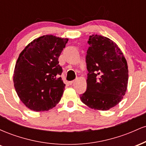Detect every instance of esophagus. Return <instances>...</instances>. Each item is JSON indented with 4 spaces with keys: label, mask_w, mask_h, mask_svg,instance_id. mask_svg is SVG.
<instances>
[{
    "label": "esophagus",
    "mask_w": 146,
    "mask_h": 146,
    "mask_svg": "<svg viewBox=\"0 0 146 146\" xmlns=\"http://www.w3.org/2000/svg\"><path fill=\"white\" fill-rule=\"evenodd\" d=\"M74 82H75V80H73V81H70V82H68V84H69L70 85H71V84H73Z\"/></svg>",
    "instance_id": "34e87169"
}]
</instances>
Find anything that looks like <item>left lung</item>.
Segmentation results:
<instances>
[{"instance_id": "8db88e82", "label": "left lung", "mask_w": 146, "mask_h": 146, "mask_svg": "<svg viewBox=\"0 0 146 146\" xmlns=\"http://www.w3.org/2000/svg\"><path fill=\"white\" fill-rule=\"evenodd\" d=\"M88 43L87 88L80 99L90 108L108 110L118 104L126 92V60L116 43L106 37L92 35Z\"/></svg>"}]
</instances>
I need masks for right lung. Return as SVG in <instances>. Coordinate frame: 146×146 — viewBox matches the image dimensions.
Masks as SVG:
<instances>
[{
	"instance_id": "1",
	"label": "right lung",
	"mask_w": 146,
	"mask_h": 146,
	"mask_svg": "<svg viewBox=\"0 0 146 146\" xmlns=\"http://www.w3.org/2000/svg\"><path fill=\"white\" fill-rule=\"evenodd\" d=\"M68 40L52 35L39 37L19 55L14 72L16 93L34 111L51 109L61 100L65 84L58 58Z\"/></svg>"
}]
</instances>
